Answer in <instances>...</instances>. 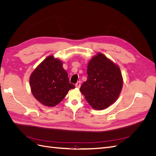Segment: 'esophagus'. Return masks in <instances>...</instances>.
<instances>
[{"label": "esophagus", "mask_w": 156, "mask_h": 156, "mask_svg": "<svg viewBox=\"0 0 156 156\" xmlns=\"http://www.w3.org/2000/svg\"><path fill=\"white\" fill-rule=\"evenodd\" d=\"M75 87L77 88H80V87H81V81H78L76 84H75Z\"/></svg>", "instance_id": "34e87169"}]
</instances>
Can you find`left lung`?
Segmentation results:
<instances>
[{
  "label": "left lung",
  "instance_id": "1",
  "mask_svg": "<svg viewBox=\"0 0 156 156\" xmlns=\"http://www.w3.org/2000/svg\"><path fill=\"white\" fill-rule=\"evenodd\" d=\"M87 80L80 91L94 109L103 110L114 103L123 86L119 66L100 53L94 56L87 67Z\"/></svg>",
  "mask_w": 156,
  "mask_h": 156
}]
</instances>
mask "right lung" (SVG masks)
<instances>
[{"label":"right lung","instance_id":"obj_1","mask_svg":"<svg viewBox=\"0 0 156 156\" xmlns=\"http://www.w3.org/2000/svg\"><path fill=\"white\" fill-rule=\"evenodd\" d=\"M62 62L53 56H48L32 73L30 86L32 95L42 105L54 107L75 88L69 83L68 73Z\"/></svg>","mask_w":156,"mask_h":156}]
</instances>
